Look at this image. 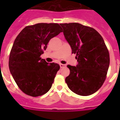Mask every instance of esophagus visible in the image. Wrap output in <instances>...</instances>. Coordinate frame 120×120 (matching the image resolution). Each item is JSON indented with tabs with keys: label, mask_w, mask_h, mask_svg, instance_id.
<instances>
[{
	"label": "esophagus",
	"mask_w": 120,
	"mask_h": 120,
	"mask_svg": "<svg viewBox=\"0 0 120 120\" xmlns=\"http://www.w3.org/2000/svg\"><path fill=\"white\" fill-rule=\"evenodd\" d=\"M59 65H60V67L61 68H64L65 67H66V65H65V64H60Z\"/></svg>",
	"instance_id": "1"
}]
</instances>
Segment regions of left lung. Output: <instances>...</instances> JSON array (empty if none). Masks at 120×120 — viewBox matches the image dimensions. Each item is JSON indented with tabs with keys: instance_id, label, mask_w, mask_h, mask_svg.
Masks as SVG:
<instances>
[{
	"instance_id": "left-lung-1",
	"label": "left lung",
	"mask_w": 120,
	"mask_h": 120,
	"mask_svg": "<svg viewBox=\"0 0 120 120\" xmlns=\"http://www.w3.org/2000/svg\"><path fill=\"white\" fill-rule=\"evenodd\" d=\"M60 25L78 62L76 66L67 65L70 73L65 82L76 94L91 95L103 84L109 66V54L105 41L92 27L77 23Z\"/></svg>"
}]
</instances>
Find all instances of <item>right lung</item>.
Instances as JSON below:
<instances>
[{
	"mask_svg": "<svg viewBox=\"0 0 120 120\" xmlns=\"http://www.w3.org/2000/svg\"><path fill=\"white\" fill-rule=\"evenodd\" d=\"M62 32L58 23H37L26 26L14 42L9 59V68L15 82L24 93L38 97L52 87L58 64H49L40 57L50 39Z\"/></svg>",
	"mask_w": 120,
	"mask_h": 120,
	"instance_id": "1",
	"label": "right lung"
}]
</instances>
